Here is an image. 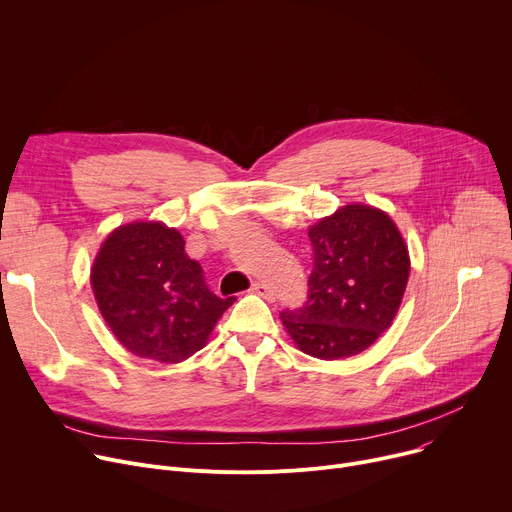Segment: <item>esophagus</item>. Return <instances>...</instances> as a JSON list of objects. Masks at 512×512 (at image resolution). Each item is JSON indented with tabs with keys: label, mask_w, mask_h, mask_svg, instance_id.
Wrapping results in <instances>:
<instances>
[{
	"label": "esophagus",
	"mask_w": 512,
	"mask_h": 512,
	"mask_svg": "<svg viewBox=\"0 0 512 512\" xmlns=\"http://www.w3.org/2000/svg\"><path fill=\"white\" fill-rule=\"evenodd\" d=\"M250 291L252 293H256V295H260V297H264V299H272V289L270 287H266L264 282H260V280H256V282H252V287H250Z\"/></svg>",
	"instance_id": "1"
}]
</instances>
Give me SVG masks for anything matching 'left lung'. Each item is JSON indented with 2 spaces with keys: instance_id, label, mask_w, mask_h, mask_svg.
Instances as JSON below:
<instances>
[{
  "instance_id": "obj_1",
  "label": "left lung",
  "mask_w": 512,
  "mask_h": 512,
  "mask_svg": "<svg viewBox=\"0 0 512 512\" xmlns=\"http://www.w3.org/2000/svg\"><path fill=\"white\" fill-rule=\"evenodd\" d=\"M313 270L307 301L280 313L301 352L342 360L370 348L401 307L409 250L380 209L346 205L311 225Z\"/></svg>"
}]
</instances>
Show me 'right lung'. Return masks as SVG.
I'll use <instances>...</instances> for the list:
<instances>
[{
    "mask_svg": "<svg viewBox=\"0 0 512 512\" xmlns=\"http://www.w3.org/2000/svg\"><path fill=\"white\" fill-rule=\"evenodd\" d=\"M91 287L118 342L134 356L179 364L199 352L223 311L203 268L185 252L183 236L158 221H136L103 242Z\"/></svg>",
    "mask_w": 512,
    "mask_h": 512,
    "instance_id": "obj_1",
    "label": "right lung"
}]
</instances>
